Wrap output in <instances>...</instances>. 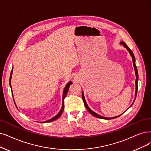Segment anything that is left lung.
Returning a JSON list of instances; mask_svg holds the SVG:
<instances>
[{
    "label": "left lung",
    "instance_id": "1",
    "mask_svg": "<svg viewBox=\"0 0 151 151\" xmlns=\"http://www.w3.org/2000/svg\"><path fill=\"white\" fill-rule=\"evenodd\" d=\"M120 44L123 45L126 48V49H127V50L129 51V52L130 53V55H131V57H132V63H133V65H134V70H135V74H136V93H135V99H134V100H135L136 97V95H137V81H138V73H137V68H136V64H135V57H134V56L133 52H132V51L129 49V47L125 44L124 42H121V43H120ZM82 100H83V101L84 105H85V106H86V108H87V110H88V111L90 114H92L93 116H95V117H96V118H101V119H113V118H115L119 117V116H121L122 114H120V115H119V116H116V117H113V118H106V117L101 116L99 115V114H96V113H95V112H93V111L88 106V105H87V103H86V101L85 98H84V95H83V92H82ZM134 101H133V103H134ZM133 103H132V104H133ZM131 106H130V107H131Z\"/></svg>",
    "mask_w": 151,
    "mask_h": 151
}]
</instances>
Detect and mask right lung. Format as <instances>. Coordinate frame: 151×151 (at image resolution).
Returning <instances> with one entry per match:
<instances>
[{"instance_id": "right-lung-1", "label": "right lung", "mask_w": 151, "mask_h": 151, "mask_svg": "<svg viewBox=\"0 0 151 151\" xmlns=\"http://www.w3.org/2000/svg\"><path fill=\"white\" fill-rule=\"evenodd\" d=\"M12 72H13V68H12V69L11 73H10V86L11 89H12V87H11V78H12ZM72 83V82H69L68 83L67 85L65 86V88H64V89L63 95V105H62V108H61V111H60L59 113L57 114L56 116H55V117H53L52 118H51V119H49V120H47V121H46V122H43V123H47V122H53V121H55V120L57 119L61 115L63 112V111H64V99H65V97L66 95H67V93H68V90H69V87H70V86L71 85ZM12 96H13V93H12Z\"/></svg>"}]
</instances>
